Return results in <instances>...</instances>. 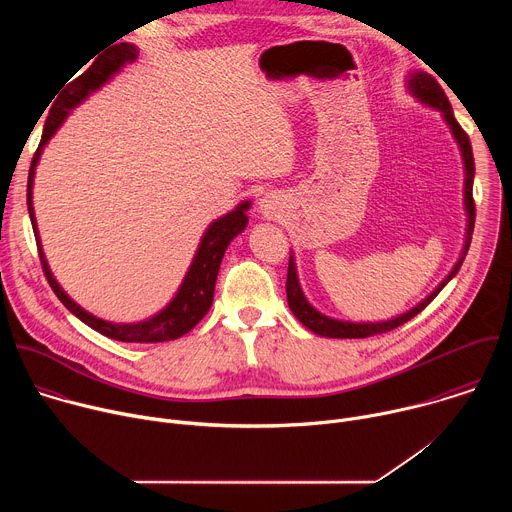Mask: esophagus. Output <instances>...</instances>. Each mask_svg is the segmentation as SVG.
Instances as JSON below:
<instances>
[{
	"instance_id": "34e87169",
	"label": "esophagus",
	"mask_w": 512,
	"mask_h": 512,
	"mask_svg": "<svg viewBox=\"0 0 512 512\" xmlns=\"http://www.w3.org/2000/svg\"><path fill=\"white\" fill-rule=\"evenodd\" d=\"M259 208L263 212V216H273L275 214V200L273 196H263L259 202Z\"/></svg>"
}]
</instances>
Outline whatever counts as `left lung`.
<instances>
[{"mask_svg": "<svg viewBox=\"0 0 512 512\" xmlns=\"http://www.w3.org/2000/svg\"><path fill=\"white\" fill-rule=\"evenodd\" d=\"M407 89L425 105L433 107L440 111L446 119V123L450 125L458 145H460V152H462V160H464V170H466V182H464V204H466V214H468V229H466V243L462 249V257L458 259V263L454 265V269L450 271V275L437 285L431 294L419 302L415 308H411L409 312L391 318L387 322H344V320H334L328 318L324 314H320L316 308H312V304L306 300L304 291L300 287L298 281V271H296V261L294 257L289 255V267H287V281H285V291H287V304L289 310L294 312V316L314 334L318 336H326V338H367V336H375V334H383L389 332L401 324H405L407 320H411L413 316H417L440 291L446 287V283L460 271L462 261L468 253L470 241H472V231H474V218H476V206H474V198H472V186H474V156H472V145L470 139L466 135V131L460 127V123L454 117L452 105L444 93V89L437 85V81L427 75V72H411L409 79H407Z\"/></svg>", "mask_w": 512, "mask_h": 512, "instance_id": "left-lung-1", "label": "left lung"}]
</instances>
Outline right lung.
Returning a JSON list of instances; mask_svg holds the SVG:
<instances>
[{"mask_svg":"<svg viewBox=\"0 0 512 512\" xmlns=\"http://www.w3.org/2000/svg\"><path fill=\"white\" fill-rule=\"evenodd\" d=\"M137 54H139L137 48L133 44H127V42H121V44H115L113 48H107V52L99 54V58L83 72L81 77H77L60 93L58 101L52 105V109L46 117L40 145H38V150L32 158L26 198H28V212H30L34 235H36L44 275H46L52 291L56 294V298L66 306V310L75 314L81 322H85L87 326H91L99 334H103L107 338H113V340H121V342H166V340H176V338L184 336L186 332H190L210 310L212 298H214V283H216L218 269H221V261L225 257V251H227L229 243L241 231H245L247 221H249L247 210H249L251 202H241L229 214L216 218V221L206 229V233H204V237L198 245V251L192 259V265H190V269H188V273H186V277H184V281L178 289L176 298L160 314H156L150 320L137 322V324H113V322L101 320V318L89 314L87 310H83L79 304H75L64 294L62 287L56 283L54 275L50 273V267H48L46 257L42 253V245H40V237H38V229H36L34 206H32L34 172H36V164L40 160V154L44 150V145L48 143V139L54 135V131L60 127V123L66 119L70 109H75L93 91L103 87L115 75V72L121 70V66H125L127 62H133L137 58Z\"/></svg>","mask_w":512,"mask_h":512,"instance_id":"right-lung-1","label":"right lung"}]
</instances>
